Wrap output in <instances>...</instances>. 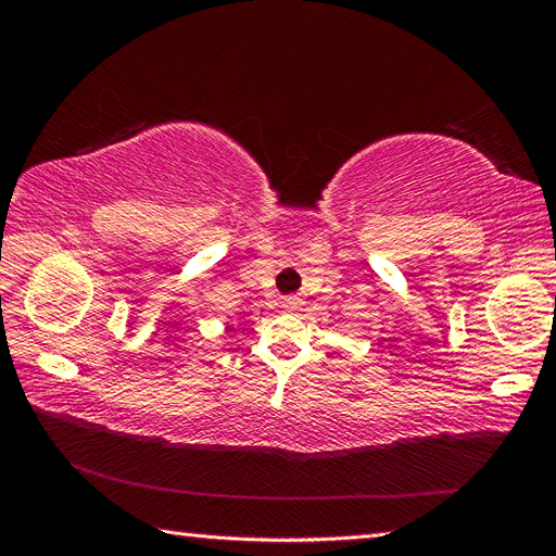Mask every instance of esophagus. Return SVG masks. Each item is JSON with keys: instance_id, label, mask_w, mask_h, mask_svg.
Returning <instances> with one entry per match:
<instances>
[{"instance_id": "1", "label": "esophagus", "mask_w": 556, "mask_h": 556, "mask_svg": "<svg viewBox=\"0 0 556 556\" xmlns=\"http://www.w3.org/2000/svg\"><path fill=\"white\" fill-rule=\"evenodd\" d=\"M301 306V299L299 296H285L282 299V308L285 311H296Z\"/></svg>"}]
</instances>
